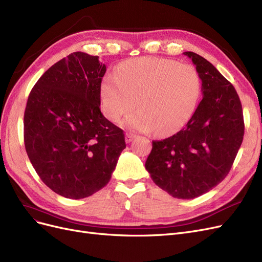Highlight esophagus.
I'll return each mask as SVG.
<instances>
[{
	"label": "esophagus",
	"mask_w": 262,
	"mask_h": 262,
	"mask_svg": "<svg viewBox=\"0 0 262 262\" xmlns=\"http://www.w3.org/2000/svg\"><path fill=\"white\" fill-rule=\"evenodd\" d=\"M136 138H137L136 134H133V133H126V134H125V142H126V143H130V142H132Z\"/></svg>",
	"instance_id": "obj_1"
}]
</instances>
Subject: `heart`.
Instances as JSON below:
<instances>
[{
	"label": "heart",
	"instance_id": "1",
	"mask_svg": "<svg viewBox=\"0 0 262 262\" xmlns=\"http://www.w3.org/2000/svg\"><path fill=\"white\" fill-rule=\"evenodd\" d=\"M201 94L196 70L187 63L152 57L122 62L115 76L100 85L101 108L117 122L137 107L123 124L130 129L169 137L182 130L193 116Z\"/></svg>",
	"mask_w": 262,
	"mask_h": 262
}]
</instances>
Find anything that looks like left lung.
<instances>
[{"label":"left lung","mask_w":262,"mask_h":262,"mask_svg":"<svg viewBox=\"0 0 262 262\" xmlns=\"http://www.w3.org/2000/svg\"><path fill=\"white\" fill-rule=\"evenodd\" d=\"M184 54L195 66L203 97L184 129L153 141L145 168L164 191L178 199H193L227 176L242 145L245 124L234 86L201 55Z\"/></svg>","instance_id":"obj_1"}]
</instances>
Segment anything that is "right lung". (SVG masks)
Segmentation results:
<instances>
[{
	"label": "right lung",
	"mask_w": 262,
	"mask_h": 262,
	"mask_svg": "<svg viewBox=\"0 0 262 262\" xmlns=\"http://www.w3.org/2000/svg\"><path fill=\"white\" fill-rule=\"evenodd\" d=\"M105 73L97 55L73 52L46 71L27 100L29 161L45 185L69 199L104 188L125 148L123 131L99 108Z\"/></svg>",
	"instance_id": "1"
}]
</instances>
